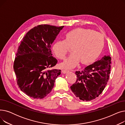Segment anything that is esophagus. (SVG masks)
<instances>
[{"label": "esophagus", "instance_id": "obj_1", "mask_svg": "<svg viewBox=\"0 0 125 125\" xmlns=\"http://www.w3.org/2000/svg\"><path fill=\"white\" fill-rule=\"evenodd\" d=\"M62 72L63 73L65 74V73H67L68 72H69V70H67V69H62Z\"/></svg>", "mask_w": 125, "mask_h": 125}]
</instances>
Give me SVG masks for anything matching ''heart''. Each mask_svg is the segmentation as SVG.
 I'll return each instance as SVG.
<instances>
[{"label": "heart", "mask_w": 125, "mask_h": 125, "mask_svg": "<svg viewBox=\"0 0 125 125\" xmlns=\"http://www.w3.org/2000/svg\"><path fill=\"white\" fill-rule=\"evenodd\" d=\"M104 44V37L100 32L86 28H77L69 31L64 41H58L52 45L55 55L64 59L72 47V53L61 63L64 67H74L81 61L83 64L93 61L101 52Z\"/></svg>", "instance_id": "1"}]
</instances>
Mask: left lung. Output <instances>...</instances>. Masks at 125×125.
<instances>
[{
	"label": "left lung",
	"instance_id": "obj_1",
	"mask_svg": "<svg viewBox=\"0 0 125 125\" xmlns=\"http://www.w3.org/2000/svg\"><path fill=\"white\" fill-rule=\"evenodd\" d=\"M110 64L111 57L104 56L83 70L76 71V82L70 87L76 97L89 101L99 96L109 79Z\"/></svg>",
	"mask_w": 125,
	"mask_h": 125
}]
</instances>
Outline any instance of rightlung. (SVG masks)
<instances>
[{"instance_id": "right-lung-1", "label": "right lung", "mask_w": 125, "mask_h": 125, "mask_svg": "<svg viewBox=\"0 0 125 125\" xmlns=\"http://www.w3.org/2000/svg\"><path fill=\"white\" fill-rule=\"evenodd\" d=\"M64 26L40 25L29 30L19 45L14 64L17 83L23 92L42 99L52 91L61 70L49 69L56 65L51 45Z\"/></svg>"}]
</instances>
